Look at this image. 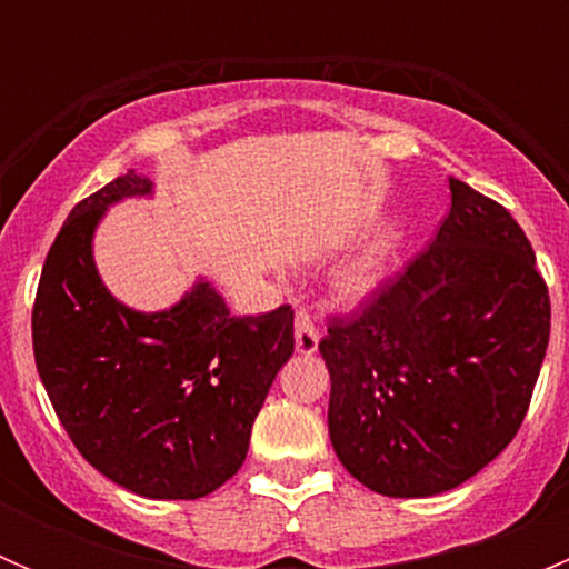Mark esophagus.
Segmentation results:
<instances>
[{
	"label": "esophagus",
	"mask_w": 569,
	"mask_h": 569,
	"mask_svg": "<svg viewBox=\"0 0 569 569\" xmlns=\"http://www.w3.org/2000/svg\"><path fill=\"white\" fill-rule=\"evenodd\" d=\"M295 347L300 355H313L319 349V327L311 313H297L295 319Z\"/></svg>",
	"instance_id": "34e87169"
}]
</instances>
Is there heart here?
<instances>
[{
	"mask_svg": "<svg viewBox=\"0 0 569 569\" xmlns=\"http://www.w3.org/2000/svg\"><path fill=\"white\" fill-rule=\"evenodd\" d=\"M388 274L386 244H371L360 258H355L336 278V297L341 306L360 308L380 291Z\"/></svg>",
	"mask_w": 569,
	"mask_h": 569,
	"instance_id": "1",
	"label": "heart"
}]
</instances>
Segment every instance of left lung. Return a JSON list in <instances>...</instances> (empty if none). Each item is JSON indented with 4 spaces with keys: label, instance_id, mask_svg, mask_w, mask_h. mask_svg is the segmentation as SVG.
Here are the masks:
<instances>
[{
    "label": "left lung",
    "instance_id": "obj_1",
    "mask_svg": "<svg viewBox=\"0 0 569 569\" xmlns=\"http://www.w3.org/2000/svg\"><path fill=\"white\" fill-rule=\"evenodd\" d=\"M449 189L429 250L319 343L332 449L380 496H440L496 460L548 349V286L523 228L468 183Z\"/></svg>",
    "mask_w": 569,
    "mask_h": 569
}]
</instances>
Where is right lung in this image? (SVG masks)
<instances>
[{
    "instance_id": "obj_1",
    "label": "right lung",
    "mask_w": 569,
    "mask_h": 569,
    "mask_svg": "<svg viewBox=\"0 0 569 569\" xmlns=\"http://www.w3.org/2000/svg\"><path fill=\"white\" fill-rule=\"evenodd\" d=\"M153 198L129 170L73 206L40 272L32 347L40 382L79 455L153 501H192L248 457L252 421L295 352V311L233 317L211 280L137 311L101 280L96 228L109 206Z\"/></svg>"
}]
</instances>
